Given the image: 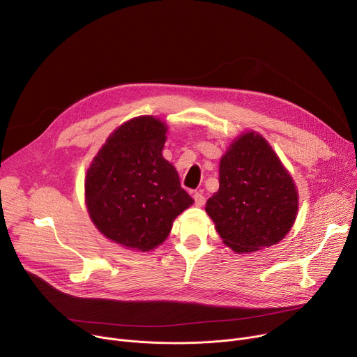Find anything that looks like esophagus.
I'll list each match as a JSON object with an SVG mask.
<instances>
[{
  "instance_id": "esophagus-1",
  "label": "esophagus",
  "mask_w": 357,
  "mask_h": 357,
  "mask_svg": "<svg viewBox=\"0 0 357 357\" xmlns=\"http://www.w3.org/2000/svg\"><path fill=\"white\" fill-rule=\"evenodd\" d=\"M192 197H194L195 205H198V206H202V205L205 204V197H204L201 192H195Z\"/></svg>"
}]
</instances>
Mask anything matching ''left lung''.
I'll use <instances>...</instances> for the list:
<instances>
[{
  "mask_svg": "<svg viewBox=\"0 0 357 357\" xmlns=\"http://www.w3.org/2000/svg\"><path fill=\"white\" fill-rule=\"evenodd\" d=\"M297 189L267 140L254 132L236 139L220 163V189L205 211L224 244L252 252L282 240L294 224Z\"/></svg>",
  "mask_w": 357,
  "mask_h": 357,
  "instance_id": "8db88e82",
  "label": "left lung"
}]
</instances>
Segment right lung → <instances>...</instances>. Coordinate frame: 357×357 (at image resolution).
<instances>
[{
    "label": "right lung",
    "instance_id": "right-lung-1",
    "mask_svg": "<svg viewBox=\"0 0 357 357\" xmlns=\"http://www.w3.org/2000/svg\"><path fill=\"white\" fill-rule=\"evenodd\" d=\"M166 126L152 116L122 125L106 140L86 175L90 218L109 240L149 251L194 199L162 156Z\"/></svg>",
    "mask_w": 357,
    "mask_h": 357
}]
</instances>
